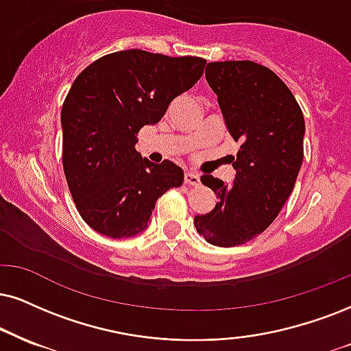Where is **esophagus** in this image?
Returning <instances> with one entry per match:
<instances>
[{
    "mask_svg": "<svg viewBox=\"0 0 351 351\" xmlns=\"http://www.w3.org/2000/svg\"><path fill=\"white\" fill-rule=\"evenodd\" d=\"M184 182L187 185H198V184H200V176H198L197 172H192V171L185 172Z\"/></svg>",
    "mask_w": 351,
    "mask_h": 351,
    "instance_id": "obj_1",
    "label": "esophagus"
}]
</instances>
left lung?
I'll return each mask as SVG.
<instances>
[{
    "mask_svg": "<svg viewBox=\"0 0 351 351\" xmlns=\"http://www.w3.org/2000/svg\"><path fill=\"white\" fill-rule=\"evenodd\" d=\"M205 76L241 148L231 185L202 176L218 203L193 224L210 244L234 247L265 231L293 192L304 156V117L288 86L263 64L213 62Z\"/></svg>",
    "mask_w": 351,
    "mask_h": 351,
    "instance_id": "obj_1",
    "label": "left lung"
}]
</instances>
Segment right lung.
<instances>
[{"label": "right lung", "instance_id": "add662e5", "mask_svg": "<svg viewBox=\"0 0 351 351\" xmlns=\"http://www.w3.org/2000/svg\"><path fill=\"white\" fill-rule=\"evenodd\" d=\"M206 60L145 50L106 55L80 73L62 107L63 171L81 218L104 236L123 239L148 228L158 198L180 187L172 161L143 159L136 135L192 88Z\"/></svg>", "mask_w": 351, "mask_h": 351}]
</instances>
